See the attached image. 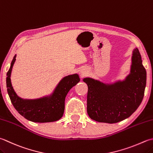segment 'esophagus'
<instances>
[{
  "mask_svg": "<svg viewBox=\"0 0 153 153\" xmlns=\"http://www.w3.org/2000/svg\"><path fill=\"white\" fill-rule=\"evenodd\" d=\"M82 73H83V71H82Z\"/></svg>",
  "mask_w": 153,
  "mask_h": 153,
  "instance_id": "34e87169",
  "label": "esophagus"
}]
</instances>
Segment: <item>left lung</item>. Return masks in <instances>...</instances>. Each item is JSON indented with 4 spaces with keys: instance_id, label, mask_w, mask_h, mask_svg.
<instances>
[{
    "instance_id": "obj_1",
    "label": "left lung",
    "mask_w": 153,
    "mask_h": 153,
    "mask_svg": "<svg viewBox=\"0 0 153 153\" xmlns=\"http://www.w3.org/2000/svg\"><path fill=\"white\" fill-rule=\"evenodd\" d=\"M130 74L123 81L112 84L85 77L88 86L87 111L93 120L115 123L133 114L141 103L146 87V72L138 48L133 51Z\"/></svg>"
}]
</instances>
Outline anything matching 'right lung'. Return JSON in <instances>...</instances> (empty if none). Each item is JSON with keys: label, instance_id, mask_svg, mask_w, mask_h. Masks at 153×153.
<instances>
[{"label": "right lung", "instance_id": "1", "mask_svg": "<svg viewBox=\"0 0 153 153\" xmlns=\"http://www.w3.org/2000/svg\"><path fill=\"white\" fill-rule=\"evenodd\" d=\"M13 58L7 74V88L11 103L20 114L28 120L36 123L56 121L60 119L64 112L65 99L69 91L78 83V74L65 76L59 82L50 95L36 100H26L19 97L12 86L10 75L16 61Z\"/></svg>", "mask_w": 153, "mask_h": 153}]
</instances>
